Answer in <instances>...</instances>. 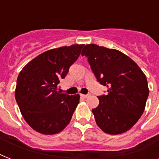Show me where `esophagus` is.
Here are the masks:
<instances>
[{
	"instance_id": "1",
	"label": "esophagus",
	"mask_w": 159,
	"mask_h": 159,
	"mask_svg": "<svg viewBox=\"0 0 159 159\" xmlns=\"http://www.w3.org/2000/svg\"><path fill=\"white\" fill-rule=\"evenodd\" d=\"M90 96V94H86V95H84V94H81V97H83V98H87V97H88Z\"/></svg>"
}]
</instances>
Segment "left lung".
Returning a JSON list of instances; mask_svg holds the SVG:
<instances>
[{"mask_svg": "<svg viewBox=\"0 0 159 159\" xmlns=\"http://www.w3.org/2000/svg\"><path fill=\"white\" fill-rule=\"evenodd\" d=\"M82 55L87 57L97 82L107 87L92 110L97 125L110 134L126 132L145 108L149 92L146 76L133 60L116 49L87 44Z\"/></svg>", "mask_w": 159, "mask_h": 159, "instance_id": "1", "label": "left lung"}]
</instances>
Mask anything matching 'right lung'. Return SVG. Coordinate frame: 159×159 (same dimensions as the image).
Instances as JSON below:
<instances>
[{
	"label": "right lung",
	"mask_w": 159,
	"mask_h": 159,
	"mask_svg": "<svg viewBox=\"0 0 159 159\" xmlns=\"http://www.w3.org/2000/svg\"><path fill=\"white\" fill-rule=\"evenodd\" d=\"M83 46L73 44L46 51L20 72L15 93L16 102L24 119L39 133H59L69 124L80 97L60 93L57 88Z\"/></svg>",
	"instance_id": "1"
}]
</instances>
